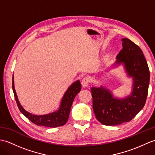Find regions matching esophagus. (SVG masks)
Here are the masks:
<instances>
[{
    "label": "esophagus",
    "instance_id": "obj_1",
    "mask_svg": "<svg viewBox=\"0 0 155 155\" xmlns=\"http://www.w3.org/2000/svg\"><path fill=\"white\" fill-rule=\"evenodd\" d=\"M89 82H90L89 78L88 77H85L82 80L81 84L84 88H86V87H88V86L89 84Z\"/></svg>",
    "mask_w": 155,
    "mask_h": 155
}]
</instances>
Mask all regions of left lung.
I'll return each mask as SVG.
<instances>
[{
	"instance_id": "8db88e82",
	"label": "left lung",
	"mask_w": 155,
	"mask_h": 155,
	"mask_svg": "<svg viewBox=\"0 0 155 155\" xmlns=\"http://www.w3.org/2000/svg\"><path fill=\"white\" fill-rule=\"evenodd\" d=\"M123 49L116 57L114 67L124 65L133 80L131 94L123 98L114 97L102 85L92 87L93 110L97 120L105 125H117L131 121L145 104L150 80L148 64L142 50L130 39H121Z\"/></svg>"
}]
</instances>
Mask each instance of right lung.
I'll list each match as a JSON object with an SVG mask.
<instances>
[{
    "label": "right lung",
    "mask_w": 155,
    "mask_h": 155,
    "mask_svg": "<svg viewBox=\"0 0 155 155\" xmlns=\"http://www.w3.org/2000/svg\"><path fill=\"white\" fill-rule=\"evenodd\" d=\"M12 90L19 110L32 123L37 125H41L48 127H57L64 125L69 120L72 104L73 102L75 96L81 91V84L79 80H78L74 82L68 88L61 99L59 109L57 111L48 114L39 115V116L28 112L21 106L14 88V74L12 77Z\"/></svg>",
    "instance_id": "add662e5"
}]
</instances>
